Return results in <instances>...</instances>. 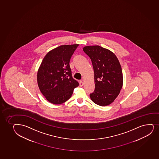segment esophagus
Instances as JSON below:
<instances>
[{
  "instance_id": "34e87169",
  "label": "esophagus",
  "mask_w": 159,
  "mask_h": 159,
  "mask_svg": "<svg viewBox=\"0 0 159 159\" xmlns=\"http://www.w3.org/2000/svg\"><path fill=\"white\" fill-rule=\"evenodd\" d=\"M83 85H84L83 82L82 80H80V86H83Z\"/></svg>"
}]
</instances>
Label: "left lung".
Instances as JSON below:
<instances>
[{"label":"left lung","mask_w":159,"mask_h":159,"mask_svg":"<svg viewBox=\"0 0 159 159\" xmlns=\"http://www.w3.org/2000/svg\"><path fill=\"white\" fill-rule=\"evenodd\" d=\"M83 51L90 58L94 73L95 89L89 94L91 100L100 106L111 104L122 89V69L112 51L99 46H86Z\"/></svg>","instance_id":"1"}]
</instances>
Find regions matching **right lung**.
Returning a JSON list of instances; mask_svg holds the SVG:
<instances>
[{
    "instance_id": "right-lung-1",
    "label": "right lung",
    "mask_w": 159,
    "mask_h": 159,
    "mask_svg": "<svg viewBox=\"0 0 159 159\" xmlns=\"http://www.w3.org/2000/svg\"><path fill=\"white\" fill-rule=\"evenodd\" d=\"M79 44L60 46L48 52L44 57L37 74L39 88L52 104H62L70 99L79 86L73 79L70 68L71 56Z\"/></svg>"
}]
</instances>
